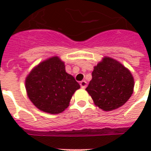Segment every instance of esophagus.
I'll list each match as a JSON object with an SVG mask.
<instances>
[{
    "label": "esophagus",
    "instance_id": "1",
    "mask_svg": "<svg viewBox=\"0 0 151 151\" xmlns=\"http://www.w3.org/2000/svg\"><path fill=\"white\" fill-rule=\"evenodd\" d=\"M80 85L81 88H85L87 87V82L85 81H82L80 82Z\"/></svg>",
    "mask_w": 151,
    "mask_h": 151
}]
</instances>
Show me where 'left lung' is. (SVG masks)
Instances as JSON below:
<instances>
[{"instance_id":"8db88e82","label":"left lung","mask_w":151,"mask_h":151,"mask_svg":"<svg viewBox=\"0 0 151 151\" xmlns=\"http://www.w3.org/2000/svg\"><path fill=\"white\" fill-rule=\"evenodd\" d=\"M92 76L86 91L95 105L104 111L121 107L133 93L135 84L130 70L110 57H103L94 66Z\"/></svg>"}]
</instances>
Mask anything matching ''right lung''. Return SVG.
<instances>
[{"instance_id": "obj_1", "label": "right lung", "mask_w": 151, "mask_h": 151, "mask_svg": "<svg viewBox=\"0 0 151 151\" xmlns=\"http://www.w3.org/2000/svg\"><path fill=\"white\" fill-rule=\"evenodd\" d=\"M27 96L41 111L57 114L69 106L80 85L65 70L58 56L51 57L32 69L25 81Z\"/></svg>"}]
</instances>
